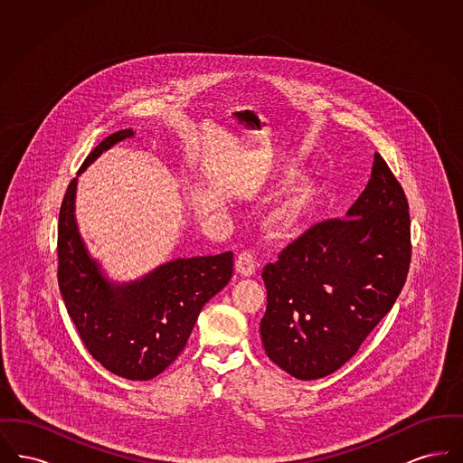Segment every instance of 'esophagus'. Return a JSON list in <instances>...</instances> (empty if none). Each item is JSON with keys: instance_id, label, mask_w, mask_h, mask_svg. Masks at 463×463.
<instances>
[{"instance_id": "34e87169", "label": "esophagus", "mask_w": 463, "mask_h": 463, "mask_svg": "<svg viewBox=\"0 0 463 463\" xmlns=\"http://www.w3.org/2000/svg\"><path fill=\"white\" fill-rule=\"evenodd\" d=\"M257 269V257L250 250H242L241 253L236 259V270L241 276H251Z\"/></svg>"}]
</instances>
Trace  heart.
Segmentation results:
<instances>
[{
	"mask_svg": "<svg viewBox=\"0 0 463 463\" xmlns=\"http://www.w3.org/2000/svg\"><path fill=\"white\" fill-rule=\"evenodd\" d=\"M312 204V191L308 187H300L293 191L281 204L274 210V222L281 227H291L300 221Z\"/></svg>",
	"mask_w": 463,
	"mask_h": 463,
	"instance_id": "1",
	"label": "heart"
}]
</instances>
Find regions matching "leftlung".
Returning <instances> with one entry per match:
<instances>
[{
    "label": "left lung",
    "mask_w": 463,
    "mask_h": 463,
    "mask_svg": "<svg viewBox=\"0 0 463 463\" xmlns=\"http://www.w3.org/2000/svg\"><path fill=\"white\" fill-rule=\"evenodd\" d=\"M347 215L310 225L262 272L265 353L300 380L342 368L392 308L410 270L408 199L378 153Z\"/></svg>",
    "instance_id": "obj_1"
}]
</instances>
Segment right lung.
Returning <instances> with one entry per match:
<instances>
[{"label": "right lung", "mask_w": 463, "mask_h": 463, "mask_svg": "<svg viewBox=\"0 0 463 463\" xmlns=\"http://www.w3.org/2000/svg\"><path fill=\"white\" fill-rule=\"evenodd\" d=\"M121 130L104 138L85 159L80 174L102 151L132 138ZM76 178L59 213V288L80 338L110 373L151 380L184 351L203 306L232 278L234 255L178 259L161 265L138 283L114 288L90 260L74 221Z\"/></svg>", "instance_id": "1"}]
</instances>
